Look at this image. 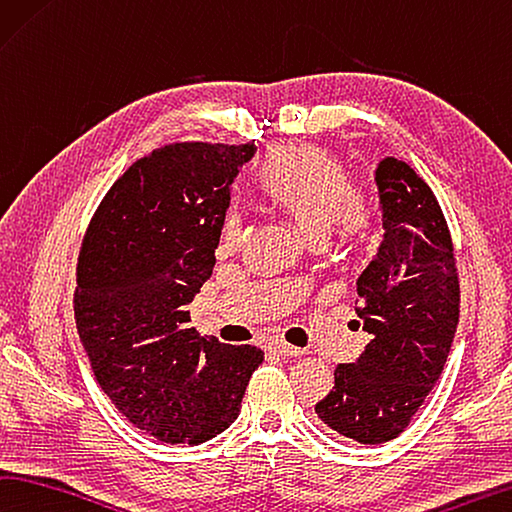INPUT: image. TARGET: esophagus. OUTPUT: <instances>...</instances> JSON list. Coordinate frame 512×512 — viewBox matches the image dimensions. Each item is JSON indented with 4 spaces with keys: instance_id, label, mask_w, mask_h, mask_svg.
Instances as JSON below:
<instances>
[{
    "instance_id": "esophagus-1",
    "label": "esophagus",
    "mask_w": 512,
    "mask_h": 512,
    "mask_svg": "<svg viewBox=\"0 0 512 512\" xmlns=\"http://www.w3.org/2000/svg\"><path fill=\"white\" fill-rule=\"evenodd\" d=\"M270 348L281 357H299V355H303V348H297V346L285 344V342H272Z\"/></svg>"
}]
</instances>
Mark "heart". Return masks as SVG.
<instances>
[{
  "label": "heart",
  "instance_id": "obj_1",
  "mask_svg": "<svg viewBox=\"0 0 512 512\" xmlns=\"http://www.w3.org/2000/svg\"><path fill=\"white\" fill-rule=\"evenodd\" d=\"M256 186L312 242L324 240L330 229L346 242L369 238V204L351 186L342 161L317 143L290 141L272 146L256 168ZM238 242L240 220L236 213H229L222 227V245L231 249Z\"/></svg>",
  "mask_w": 512,
  "mask_h": 512
}]
</instances>
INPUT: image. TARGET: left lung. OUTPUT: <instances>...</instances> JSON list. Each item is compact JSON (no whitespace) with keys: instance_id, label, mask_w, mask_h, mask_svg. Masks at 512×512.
<instances>
[{"instance_id":"left-lung-1","label":"left lung","mask_w":512,"mask_h":512,"mask_svg":"<svg viewBox=\"0 0 512 512\" xmlns=\"http://www.w3.org/2000/svg\"><path fill=\"white\" fill-rule=\"evenodd\" d=\"M384 240L357 279V317L371 335L360 360L339 364L317 402L324 425L362 445L396 438L443 373L459 324L454 245L436 195L396 157L375 170Z\"/></svg>"}]
</instances>
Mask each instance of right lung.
Returning a JSON list of instances; mask_svg holds the SVG:
<instances>
[{
	"label": "right lung",
	"instance_id": "obj_1",
	"mask_svg": "<svg viewBox=\"0 0 512 512\" xmlns=\"http://www.w3.org/2000/svg\"><path fill=\"white\" fill-rule=\"evenodd\" d=\"M254 143L182 141L125 170L98 204L76 265L74 312L96 382L161 443L200 445L238 418L256 346L191 328L215 265L229 186Z\"/></svg>",
	"mask_w": 512,
	"mask_h": 512
}]
</instances>
